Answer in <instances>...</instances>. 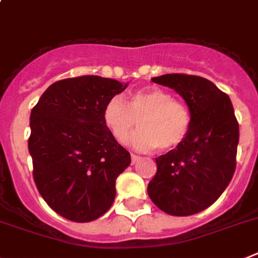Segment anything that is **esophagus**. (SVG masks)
Segmentation results:
<instances>
[{
    "label": "esophagus",
    "instance_id": "1",
    "mask_svg": "<svg viewBox=\"0 0 258 258\" xmlns=\"http://www.w3.org/2000/svg\"><path fill=\"white\" fill-rule=\"evenodd\" d=\"M138 160H140V156L136 155V154H132V163H133V164H136Z\"/></svg>",
    "mask_w": 258,
    "mask_h": 258
}]
</instances>
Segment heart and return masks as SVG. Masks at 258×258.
<instances>
[{"label": "heart", "mask_w": 258, "mask_h": 258, "mask_svg": "<svg viewBox=\"0 0 258 258\" xmlns=\"http://www.w3.org/2000/svg\"><path fill=\"white\" fill-rule=\"evenodd\" d=\"M108 131L120 144H125L138 125L141 131L132 137L137 150H172L185 141L190 129V112L184 103L173 100L168 91L146 87L133 92L127 104L113 96L103 109Z\"/></svg>", "instance_id": "1"}]
</instances>
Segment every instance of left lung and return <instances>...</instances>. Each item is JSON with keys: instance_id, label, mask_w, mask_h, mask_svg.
Instances as JSON below:
<instances>
[{"instance_id": "1", "label": "left lung", "mask_w": 258, "mask_h": 258, "mask_svg": "<svg viewBox=\"0 0 258 258\" xmlns=\"http://www.w3.org/2000/svg\"><path fill=\"white\" fill-rule=\"evenodd\" d=\"M151 81L175 90L192 121L185 141L155 159L158 169L147 193L167 214H197L217 201L234 176L239 144L234 107L228 95L202 77L164 74Z\"/></svg>"}]
</instances>
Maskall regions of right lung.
<instances>
[{
	"instance_id": "add662e5",
	"label": "right lung",
	"mask_w": 258,
	"mask_h": 258,
	"mask_svg": "<svg viewBox=\"0 0 258 258\" xmlns=\"http://www.w3.org/2000/svg\"><path fill=\"white\" fill-rule=\"evenodd\" d=\"M127 83L83 76L50 85L30 116L28 151L44 201L61 217L91 222L109 210L116 179L131 164L103 118L104 105Z\"/></svg>"
}]
</instances>
